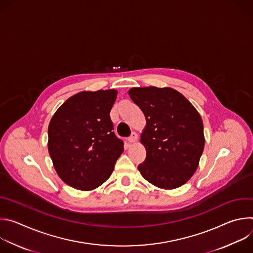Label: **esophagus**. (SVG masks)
<instances>
[{"label": "esophagus", "instance_id": "esophagus-1", "mask_svg": "<svg viewBox=\"0 0 253 253\" xmlns=\"http://www.w3.org/2000/svg\"><path fill=\"white\" fill-rule=\"evenodd\" d=\"M137 138H138V135H137L135 132H133V133L131 134V136L128 138V142H129V143H134V142L137 141Z\"/></svg>", "mask_w": 253, "mask_h": 253}]
</instances>
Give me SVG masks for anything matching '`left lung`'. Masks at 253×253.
<instances>
[{"instance_id": "1", "label": "left lung", "mask_w": 253, "mask_h": 253, "mask_svg": "<svg viewBox=\"0 0 253 253\" xmlns=\"http://www.w3.org/2000/svg\"><path fill=\"white\" fill-rule=\"evenodd\" d=\"M128 94L146 119L140 137L146 149L145 161L138 165L141 175L161 189L182 186L197 170L204 149L201 116L170 87H135Z\"/></svg>"}]
</instances>
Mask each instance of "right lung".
Here are the masks:
<instances>
[{
  "label": "right lung",
  "instance_id": "obj_1",
  "mask_svg": "<svg viewBox=\"0 0 253 253\" xmlns=\"http://www.w3.org/2000/svg\"><path fill=\"white\" fill-rule=\"evenodd\" d=\"M117 90L82 91L67 99L48 127V150L59 177L82 191L102 185L123 152L110 111Z\"/></svg>",
  "mask_w": 253,
  "mask_h": 253
}]
</instances>
